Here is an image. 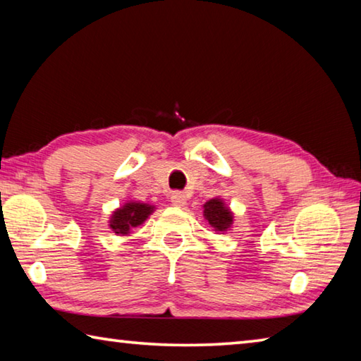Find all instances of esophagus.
I'll use <instances>...</instances> for the list:
<instances>
[{"mask_svg":"<svg viewBox=\"0 0 361 361\" xmlns=\"http://www.w3.org/2000/svg\"><path fill=\"white\" fill-rule=\"evenodd\" d=\"M171 203L177 207H182L187 203V197L182 192H174L173 195H171Z\"/></svg>","mask_w":361,"mask_h":361,"instance_id":"1","label":"esophagus"}]
</instances>
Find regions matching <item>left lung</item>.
I'll return each instance as SVG.
<instances>
[{"label": "left lung", "instance_id": "left-lung-1", "mask_svg": "<svg viewBox=\"0 0 361 361\" xmlns=\"http://www.w3.org/2000/svg\"><path fill=\"white\" fill-rule=\"evenodd\" d=\"M203 209L206 222L212 226L214 231L225 233L231 230L233 224H235V214H233L230 207L225 204V201L222 198L217 197L206 201L203 204Z\"/></svg>", "mask_w": 361, "mask_h": 361}]
</instances>
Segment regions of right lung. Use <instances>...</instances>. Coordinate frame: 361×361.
Segmentation results:
<instances>
[{"label":"right lung","mask_w":361,"mask_h":361,"mask_svg":"<svg viewBox=\"0 0 361 361\" xmlns=\"http://www.w3.org/2000/svg\"><path fill=\"white\" fill-rule=\"evenodd\" d=\"M155 209V206L141 203V201H126L123 206L117 207V209L111 214L109 222L107 224H109V228L116 233L117 236H130L133 228L142 225Z\"/></svg>","instance_id":"1"}]
</instances>
